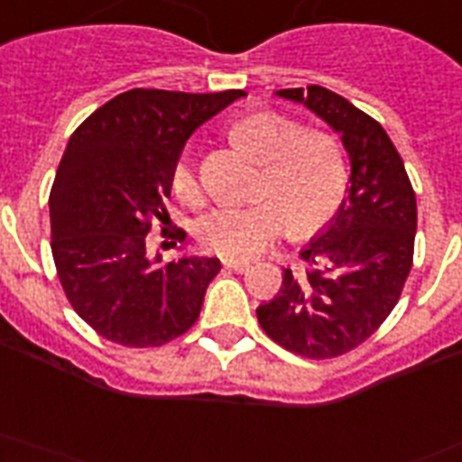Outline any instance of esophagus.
I'll list each match as a JSON object with an SVG mask.
<instances>
[{
    "instance_id": "1",
    "label": "esophagus",
    "mask_w": 462,
    "mask_h": 462,
    "mask_svg": "<svg viewBox=\"0 0 462 462\" xmlns=\"http://www.w3.org/2000/svg\"><path fill=\"white\" fill-rule=\"evenodd\" d=\"M224 266H226L228 272H247L250 269V262L247 259H224Z\"/></svg>"
}]
</instances>
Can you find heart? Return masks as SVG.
<instances>
[{"label": "heart", "mask_w": 462, "mask_h": 462, "mask_svg": "<svg viewBox=\"0 0 462 462\" xmlns=\"http://www.w3.org/2000/svg\"><path fill=\"white\" fill-rule=\"evenodd\" d=\"M236 141L262 155L257 200L222 205L200 219L198 240L209 253L228 259H253L285 228L304 236L335 215L346 189L340 141L323 129H300L292 117L254 110L234 122ZM171 190L181 203L198 208L205 193L193 155L186 151L171 167Z\"/></svg>", "instance_id": "b5f03b06"}]
</instances>
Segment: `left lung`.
Masks as SVG:
<instances>
[{"label": "left lung", "instance_id": "left-lung-1", "mask_svg": "<svg viewBox=\"0 0 462 462\" xmlns=\"http://www.w3.org/2000/svg\"><path fill=\"white\" fill-rule=\"evenodd\" d=\"M342 136L349 190L302 266L283 269L272 302L257 307L273 342L307 359H333L368 340L392 314L413 266L418 208L403 160L383 125L326 87L281 89Z\"/></svg>", "mask_w": 462, "mask_h": 462}]
</instances>
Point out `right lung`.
<instances>
[{
    "label": "right lung",
    "mask_w": 462,
    "mask_h": 462,
    "mask_svg": "<svg viewBox=\"0 0 462 462\" xmlns=\"http://www.w3.org/2000/svg\"><path fill=\"white\" fill-rule=\"evenodd\" d=\"M245 91L186 94L129 89L94 110L75 132L49 196L51 253L68 302L101 337L122 346H160L200 316L217 257L162 262L148 231H167L171 167L189 136Z\"/></svg>",
    "instance_id": "add662e5"
}]
</instances>
